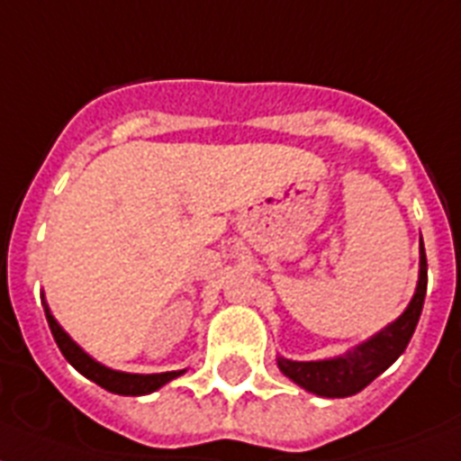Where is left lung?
I'll use <instances>...</instances> for the list:
<instances>
[{
	"mask_svg": "<svg viewBox=\"0 0 461 461\" xmlns=\"http://www.w3.org/2000/svg\"><path fill=\"white\" fill-rule=\"evenodd\" d=\"M427 295V253L421 246L420 281H417L415 297L410 300L408 309L393 321L392 326L377 332L368 342L356 347L349 354L328 358V361H288L278 358V368L285 377L300 384L307 392L326 398L354 396L370 384L377 375L384 373L398 356L403 354L410 338L417 328L421 307Z\"/></svg>",
	"mask_w": 461,
	"mask_h": 461,
	"instance_id": "1",
	"label": "left lung"
}]
</instances>
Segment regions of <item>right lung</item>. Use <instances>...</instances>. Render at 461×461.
<instances>
[{
  "label": "right lung",
  "mask_w": 461,
  "mask_h": 461,
  "mask_svg": "<svg viewBox=\"0 0 461 461\" xmlns=\"http://www.w3.org/2000/svg\"><path fill=\"white\" fill-rule=\"evenodd\" d=\"M46 321H49V328H51L58 349L63 351L65 358H68L84 377H88V380H93L95 384L103 386V389H107V392L112 393H122V396H142V393H152L157 392L158 386H164L166 382L176 380L177 375L185 373V370H173V373L158 375H131L119 373V370H110L105 368V366H100L98 361H93L86 351H81L79 347L69 339L68 332L56 323V319L51 316L49 307H46Z\"/></svg>",
  "instance_id": "1"
}]
</instances>
